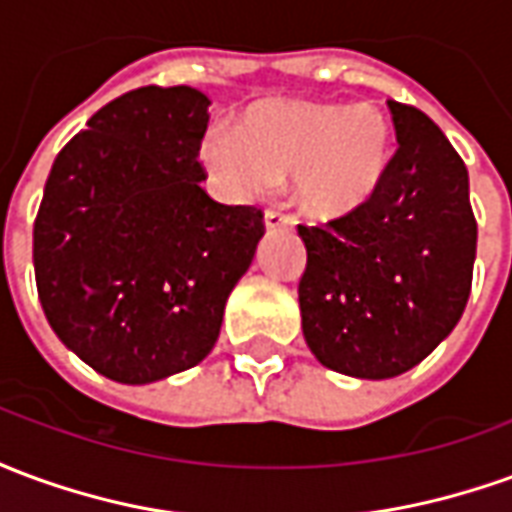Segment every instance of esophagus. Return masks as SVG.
Listing matches in <instances>:
<instances>
[{
  "label": "esophagus",
  "mask_w": 512,
  "mask_h": 512,
  "mask_svg": "<svg viewBox=\"0 0 512 512\" xmlns=\"http://www.w3.org/2000/svg\"><path fill=\"white\" fill-rule=\"evenodd\" d=\"M263 222H266L268 230H288V227H293V219L279 211H266Z\"/></svg>",
  "instance_id": "34e87169"
}]
</instances>
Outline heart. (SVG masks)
Instances as JSON below:
<instances>
[{
    "mask_svg": "<svg viewBox=\"0 0 512 512\" xmlns=\"http://www.w3.org/2000/svg\"><path fill=\"white\" fill-rule=\"evenodd\" d=\"M392 128L373 104H315L266 98L246 106L238 128L213 126L200 139V164L227 200H255L293 175L304 213L332 219L378 189Z\"/></svg>",
    "mask_w": 512,
    "mask_h": 512,
    "instance_id": "1",
    "label": "heart"
}]
</instances>
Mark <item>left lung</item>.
Masks as SVG:
<instances>
[{
    "instance_id": "1",
    "label": "left lung",
    "mask_w": 512,
    "mask_h": 512,
    "mask_svg": "<svg viewBox=\"0 0 512 512\" xmlns=\"http://www.w3.org/2000/svg\"><path fill=\"white\" fill-rule=\"evenodd\" d=\"M397 150L378 189L323 227L299 224L304 340L329 370L392 378L461 321L477 255L469 172L419 109L386 101Z\"/></svg>"
}]
</instances>
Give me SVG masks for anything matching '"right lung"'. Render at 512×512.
Segmentation results:
<instances>
[{
	"label": "right lung",
	"mask_w": 512,
	"mask_h": 512,
	"mask_svg": "<svg viewBox=\"0 0 512 512\" xmlns=\"http://www.w3.org/2000/svg\"><path fill=\"white\" fill-rule=\"evenodd\" d=\"M208 95L139 87L98 109L54 158L32 260L51 329L120 384H150L211 354L235 282L266 233L255 205L200 180Z\"/></svg>",
	"instance_id": "right-lung-1"
}]
</instances>
